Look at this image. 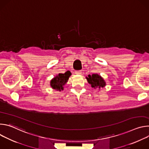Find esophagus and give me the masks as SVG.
<instances>
[{
	"label": "esophagus",
	"mask_w": 149,
	"mask_h": 149,
	"mask_svg": "<svg viewBox=\"0 0 149 149\" xmlns=\"http://www.w3.org/2000/svg\"><path fill=\"white\" fill-rule=\"evenodd\" d=\"M75 74H81V73H82V71H81V70H78V71H75Z\"/></svg>",
	"instance_id": "34e87169"
}]
</instances>
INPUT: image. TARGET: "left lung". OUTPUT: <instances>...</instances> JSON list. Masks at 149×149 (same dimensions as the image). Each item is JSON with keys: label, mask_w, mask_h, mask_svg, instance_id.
Returning <instances> with one entry per match:
<instances>
[{"label": "left lung", "mask_w": 149, "mask_h": 149, "mask_svg": "<svg viewBox=\"0 0 149 149\" xmlns=\"http://www.w3.org/2000/svg\"><path fill=\"white\" fill-rule=\"evenodd\" d=\"M89 84L91 85L93 88H103L105 86V82L103 78L97 74H93L92 75H88V77H86Z\"/></svg>", "instance_id": "8db88e82"}]
</instances>
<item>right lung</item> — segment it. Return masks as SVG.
Listing matches in <instances>:
<instances>
[{"instance_id": "right-lung-1", "label": "right lung", "mask_w": 149, "mask_h": 149, "mask_svg": "<svg viewBox=\"0 0 149 149\" xmlns=\"http://www.w3.org/2000/svg\"><path fill=\"white\" fill-rule=\"evenodd\" d=\"M71 75L70 71H68L64 74H59L54 77L51 81V86L54 90L61 91L63 90V86L68 81L70 76Z\"/></svg>"}]
</instances>
